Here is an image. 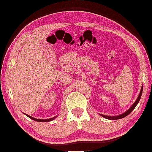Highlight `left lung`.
Instances as JSON below:
<instances>
[{
	"mask_svg": "<svg viewBox=\"0 0 152 152\" xmlns=\"http://www.w3.org/2000/svg\"><path fill=\"white\" fill-rule=\"evenodd\" d=\"M142 92H143V85H142V86H141V91H140V94H139L137 99H136V101H135L134 103H133L132 105V107H131L129 109L127 110H126L125 113H122L121 115H117V116H108V115H102V114H100V115H101V116H102V117L105 118V119H109V120H117V119H122V118L125 117L126 116H127V115L129 114V113L132 112L133 109H135L136 106H137V104H138V102H139V101H140V100L141 99Z\"/></svg>",
	"mask_w": 152,
	"mask_h": 152,
	"instance_id": "obj_1",
	"label": "left lung"
}]
</instances>
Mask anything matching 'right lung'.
Here are the masks:
<instances>
[{"label":"right lung","mask_w":152,"mask_h":152,"mask_svg":"<svg viewBox=\"0 0 152 152\" xmlns=\"http://www.w3.org/2000/svg\"><path fill=\"white\" fill-rule=\"evenodd\" d=\"M25 114V113H24ZM25 115H27V116L29 117V118H30L31 119H33V120H34V121H38V122H49V121H53V119H55L56 117H58V115L57 116H55V117H52V118H50V119H36V118H34V117H31V116H30V115H26V114H25Z\"/></svg>","instance_id":"obj_1"}]
</instances>
